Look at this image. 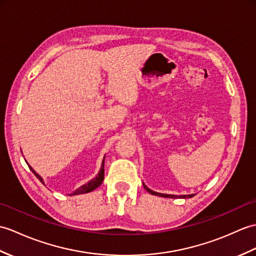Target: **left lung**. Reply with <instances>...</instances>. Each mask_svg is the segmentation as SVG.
I'll return each instance as SVG.
<instances>
[{
  "mask_svg": "<svg viewBox=\"0 0 256 256\" xmlns=\"http://www.w3.org/2000/svg\"><path fill=\"white\" fill-rule=\"evenodd\" d=\"M142 186H144V188H145V190L147 192H150V194H152V195H157V196H162V198H178V195H171V194H162V193H157V192H154V191H152L150 188H148L144 183H142ZM194 196V194H191V195H180L179 198H193Z\"/></svg>",
  "mask_w": 256,
  "mask_h": 256,
  "instance_id": "left-lung-1",
  "label": "left lung"
}]
</instances>
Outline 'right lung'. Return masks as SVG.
<instances>
[{"label":"right lung","mask_w":256,"mask_h":256,"mask_svg":"<svg viewBox=\"0 0 256 256\" xmlns=\"http://www.w3.org/2000/svg\"><path fill=\"white\" fill-rule=\"evenodd\" d=\"M29 169H30V170L32 171V174L38 178L39 181H40L41 183L44 184L42 178H41V176L37 174V172H36V171L30 167V166H29ZM104 176V160H102V164H101V168H100L99 174L96 176V178H94L92 180L87 182L86 184H84V186H82L80 188H77L76 191H74L72 194H70V195H78V194H84V193H88V192L94 191V188H97L100 186V184L102 183Z\"/></svg>","instance_id":"right-lung-1"}]
</instances>
